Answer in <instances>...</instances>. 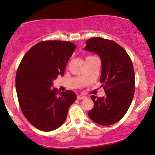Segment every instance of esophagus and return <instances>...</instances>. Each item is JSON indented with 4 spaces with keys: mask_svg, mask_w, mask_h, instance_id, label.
Segmentation results:
<instances>
[{
    "mask_svg": "<svg viewBox=\"0 0 155 155\" xmlns=\"http://www.w3.org/2000/svg\"><path fill=\"white\" fill-rule=\"evenodd\" d=\"M86 96L85 95H77V99H79V100H83V99L86 98Z\"/></svg>",
    "mask_w": 155,
    "mask_h": 155,
    "instance_id": "1",
    "label": "esophagus"
}]
</instances>
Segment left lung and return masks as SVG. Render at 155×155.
I'll list each match as a JSON object with an SVG mask.
<instances>
[{"label": "left lung", "mask_w": 155, "mask_h": 155, "mask_svg": "<svg viewBox=\"0 0 155 155\" xmlns=\"http://www.w3.org/2000/svg\"><path fill=\"white\" fill-rule=\"evenodd\" d=\"M86 51L100 57L102 71L100 78L106 96L92 95L94 107L88 111L90 118L101 125H111L124 116L135 91V72L126 51L114 41L95 37L86 41Z\"/></svg>", "instance_id": "obj_1"}]
</instances>
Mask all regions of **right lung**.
<instances>
[{
	"label": "right lung",
	"instance_id": "right-lung-1",
	"mask_svg": "<svg viewBox=\"0 0 155 155\" xmlns=\"http://www.w3.org/2000/svg\"><path fill=\"white\" fill-rule=\"evenodd\" d=\"M75 49V44L68 41L39 42L19 64L15 79L19 106L27 120L40 130L49 132L60 127L76 101L71 90L60 92L51 87L53 80L63 76Z\"/></svg>",
	"mask_w": 155,
	"mask_h": 155
}]
</instances>
